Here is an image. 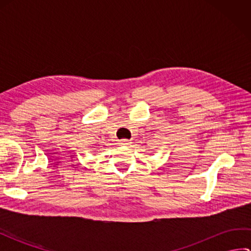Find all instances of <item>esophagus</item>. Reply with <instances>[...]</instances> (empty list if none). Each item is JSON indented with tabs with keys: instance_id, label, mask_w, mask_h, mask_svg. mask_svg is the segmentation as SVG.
<instances>
[{
	"instance_id": "esophagus-1",
	"label": "esophagus",
	"mask_w": 251,
	"mask_h": 251,
	"mask_svg": "<svg viewBox=\"0 0 251 251\" xmlns=\"http://www.w3.org/2000/svg\"><path fill=\"white\" fill-rule=\"evenodd\" d=\"M129 140H127V139H122V140H120V145H123V146H128L129 145Z\"/></svg>"
}]
</instances>
